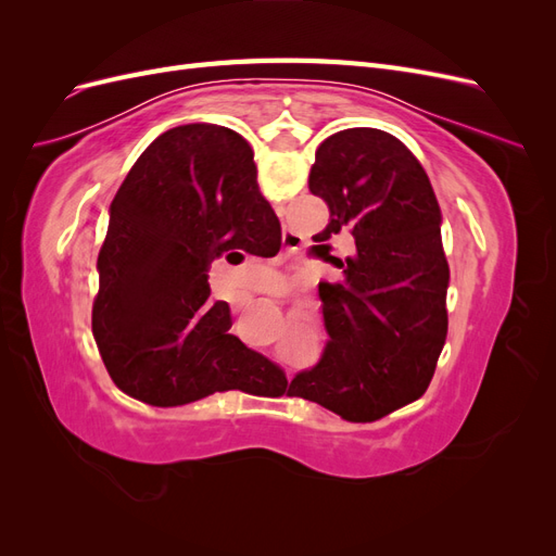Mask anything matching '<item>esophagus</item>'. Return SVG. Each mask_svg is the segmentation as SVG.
<instances>
[{"mask_svg": "<svg viewBox=\"0 0 556 556\" xmlns=\"http://www.w3.org/2000/svg\"><path fill=\"white\" fill-rule=\"evenodd\" d=\"M282 237H285V239H290V237H292V233H288V231H285V233H282Z\"/></svg>", "mask_w": 556, "mask_h": 556, "instance_id": "34e87169", "label": "esophagus"}]
</instances>
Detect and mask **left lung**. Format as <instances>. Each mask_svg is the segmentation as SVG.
<instances>
[{"label":"left lung","instance_id":"8db88e82","mask_svg":"<svg viewBox=\"0 0 556 556\" xmlns=\"http://www.w3.org/2000/svg\"><path fill=\"white\" fill-rule=\"evenodd\" d=\"M308 188L329 206L317 233L355 239L341 282H319L327 348L290 396L348 422H376L427 392L447 336L443 215L427 172L392 134L352 127L315 150Z\"/></svg>","mask_w":556,"mask_h":556}]
</instances>
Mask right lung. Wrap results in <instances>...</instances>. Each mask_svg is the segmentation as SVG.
<instances>
[{"mask_svg":"<svg viewBox=\"0 0 556 556\" xmlns=\"http://www.w3.org/2000/svg\"><path fill=\"white\" fill-rule=\"evenodd\" d=\"M252 155L227 127H176L143 150L111 201L92 333L127 396L172 408L288 384L276 364L227 333L229 306L211 299L206 276L223 252L280 250V223Z\"/></svg>","mask_w":556,"mask_h":556,"instance_id":"add662e5","label":"right lung"}]
</instances>
